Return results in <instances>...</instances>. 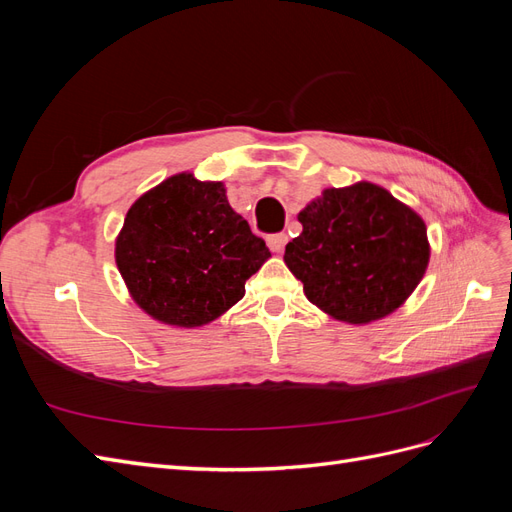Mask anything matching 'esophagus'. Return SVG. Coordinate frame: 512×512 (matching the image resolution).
Segmentation results:
<instances>
[{
  "mask_svg": "<svg viewBox=\"0 0 512 512\" xmlns=\"http://www.w3.org/2000/svg\"><path fill=\"white\" fill-rule=\"evenodd\" d=\"M286 241H288L286 232H277V235H271V237L267 239V243H269V250H271V252H275V254H280V252L284 250Z\"/></svg>",
  "mask_w": 512,
  "mask_h": 512,
  "instance_id": "34e87169",
  "label": "esophagus"
}]
</instances>
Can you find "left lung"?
I'll return each instance as SVG.
<instances>
[{"instance_id":"1","label":"left lung","mask_w":512,"mask_h":512,"mask_svg":"<svg viewBox=\"0 0 512 512\" xmlns=\"http://www.w3.org/2000/svg\"><path fill=\"white\" fill-rule=\"evenodd\" d=\"M284 252L290 273L324 314L369 324L406 303L429 265L427 226L376 183L327 188L299 215Z\"/></svg>"}]
</instances>
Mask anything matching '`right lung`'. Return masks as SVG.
Listing matches in <instances>:
<instances>
[{"label": "right lung", "instance_id": "obj_1", "mask_svg": "<svg viewBox=\"0 0 512 512\" xmlns=\"http://www.w3.org/2000/svg\"><path fill=\"white\" fill-rule=\"evenodd\" d=\"M271 258L230 207L222 181L177 173L134 200L115 239V262L147 316L196 329L243 299L245 282Z\"/></svg>", "mask_w": 512, "mask_h": 512}]
</instances>
